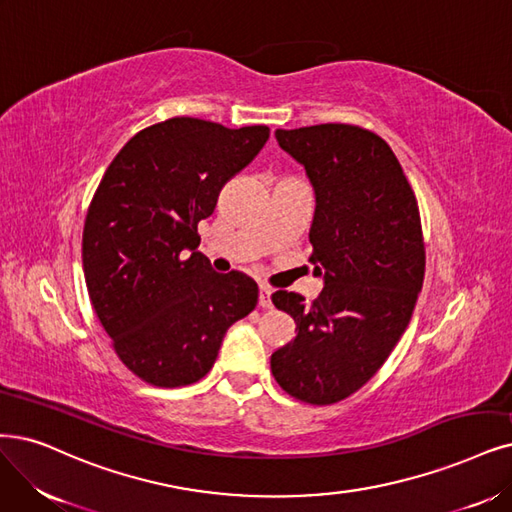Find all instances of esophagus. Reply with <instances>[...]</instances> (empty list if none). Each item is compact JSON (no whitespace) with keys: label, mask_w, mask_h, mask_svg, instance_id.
Here are the masks:
<instances>
[{"label":"esophagus","mask_w":512,"mask_h":512,"mask_svg":"<svg viewBox=\"0 0 512 512\" xmlns=\"http://www.w3.org/2000/svg\"><path fill=\"white\" fill-rule=\"evenodd\" d=\"M259 306L261 308L272 306V289L270 287H259Z\"/></svg>","instance_id":"obj_1"}]
</instances>
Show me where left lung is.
<instances>
[{
    "instance_id": "obj_1",
    "label": "left lung",
    "mask_w": 512,
    "mask_h": 512,
    "mask_svg": "<svg viewBox=\"0 0 512 512\" xmlns=\"http://www.w3.org/2000/svg\"><path fill=\"white\" fill-rule=\"evenodd\" d=\"M276 141L314 187L310 261L325 287L314 301L272 295L297 335L270 365L295 399L333 405L371 380L409 325L426 268L418 200L390 145L371 130L278 128Z\"/></svg>"
}]
</instances>
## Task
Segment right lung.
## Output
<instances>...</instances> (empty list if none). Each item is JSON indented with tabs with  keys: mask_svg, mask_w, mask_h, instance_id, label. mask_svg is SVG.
<instances>
[{
	"mask_svg": "<svg viewBox=\"0 0 512 512\" xmlns=\"http://www.w3.org/2000/svg\"><path fill=\"white\" fill-rule=\"evenodd\" d=\"M268 137V126L170 118L137 132L94 192L82 236L88 295L120 361L151 386L202 380L225 331L257 306L253 278L217 274L198 251V223Z\"/></svg>",
	"mask_w": 512,
	"mask_h": 512,
	"instance_id": "1",
	"label": "right lung"
}]
</instances>
